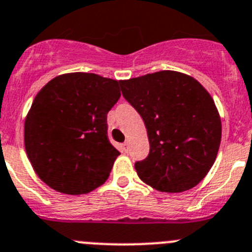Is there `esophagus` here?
<instances>
[{
    "label": "esophagus",
    "mask_w": 252,
    "mask_h": 252,
    "mask_svg": "<svg viewBox=\"0 0 252 252\" xmlns=\"http://www.w3.org/2000/svg\"><path fill=\"white\" fill-rule=\"evenodd\" d=\"M122 150H123L124 153H128L129 144L128 143H123V144H122Z\"/></svg>",
    "instance_id": "1"
}]
</instances>
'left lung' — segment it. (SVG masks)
Instances as JSON below:
<instances>
[{
    "label": "left lung",
    "instance_id": "1",
    "mask_svg": "<svg viewBox=\"0 0 252 252\" xmlns=\"http://www.w3.org/2000/svg\"><path fill=\"white\" fill-rule=\"evenodd\" d=\"M148 130L150 151L136 161L141 181L160 192L187 191L216 161L221 122L211 94L193 77L158 71L119 81Z\"/></svg>",
    "mask_w": 252,
    "mask_h": 252
}]
</instances>
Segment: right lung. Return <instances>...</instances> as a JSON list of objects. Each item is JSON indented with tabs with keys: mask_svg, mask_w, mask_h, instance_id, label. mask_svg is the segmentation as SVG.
Masks as SVG:
<instances>
[{
	"mask_svg": "<svg viewBox=\"0 0 252 252\" xmlns=\"http://www.w3.org/2000/svg\"><path fill=\"white\" fill-rule=\"evenodd\" d=\"M121 97L119 81L96 74H65L34 98L24 145L36 175L65 194H85L106 182L117 156L107 114Z\"/></svg>",
	"mask_w": 252,
	"mask_h": 252,
	"instance_id": "1",
	"label": "right lung"
}]
</instances>
